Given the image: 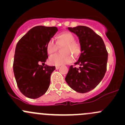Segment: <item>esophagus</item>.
Instances as JSON below:
<instances>
[{
  "mask_svg": "<svg viewBox=\"0 0 125 125\" xmlns=\"http://www.w3.org/2000/svg\"><path fill=\"white\" fill-rule=\"evenodd\" d=\"M59 68H60V66H59V65H57V66H55V69H56V70H58V69H59Z\"/></svg>",
  "mask_w": 125,
  "mask_h": 125,
  "instance_id": "34e87169",
  "label": "esophagus"
}]
</instances>
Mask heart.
Here are the masks:
<instances>
[{"label":"heart","instance_id":"obj_1","mask_svg":"<svg viewBox=\"0 0 125 125\" xmlns=\"http://www.w3.org/2000/svg\"><path fill=\"white\" fill-rule=\"evenodd\" d=\"M57 44L59 46L63 45L61 54L52 55L49 58V62L51 65H60L71 62L73 56L77 57L81 52L80 43L74 40V36L68 31L59 34L57 36ZM57 49V45L53 39H50L46 44V51L49 54H52Z\"/></svg>","mask_w":125,"mask_h":125}]
</instances>
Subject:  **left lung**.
Listing matches in <instances>:
<instances>
[{
    "instance_id": "left-lung-1",
    "label": "left lung",
    "mask_w": 125,
    "mask_h": 125,
    "mask_svg": "<svg viewBox=\"0 0 125 125\" xmlns=\"http://www.w3.org/2000/svg\"><path fill=\"white\" fill-rule=\"evenodd\" d=\"M79 37L81 54L75 65L70 67L65 80L73 89L86 93L94 89L106 71L108 52L103 39L90 28L78 26L68 28Z\"/></svg>"
}]
</instances>
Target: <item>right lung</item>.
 Returning <instances> with one entry per match:
<instances>
[{
    "label": "right lung",
    "instance_id": "add662e5",
    "mask_svg": "<svg viewBox=\"0 0 125 125\" xmlns=\"http://www.w3.org/2000/svg\"><path fill=\"white\" fill-rule=\"evenodd\" d=\"M57 31L55 26H35L17 42L13 71L19 89L27 97L37 99L48 89L55 67L43 65L48 57L46 44Z\"/></svg>",
    "mask_w": 125,
    "mask_h": 125
}]
</instances>
